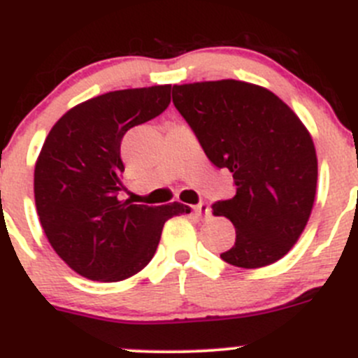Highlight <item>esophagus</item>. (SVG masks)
Instances as JSON below:
<instances>
[{"label":"esophagus","mask_w":358,"mask_h":358,"mask_svg":"<svg viewBox=\"0 0 358 358\" xmlns=\"http://www.w3.org/2000/svg\"><path fill=\"white\" fill-rule=\"evenodd\" d=\"M192 210H194L196 215H199V217H208L210 215V206L206 205V203H199V205H196Z\"/></svg>","instance_id":"esophagus-1"}]
</instances>
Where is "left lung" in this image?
I'll return each instance as SVG.
<instances>
[{"mask_svg": "<svg viewBox=\"0 0 358 358\" xmlns=\"http://www.w3.org/2000/svg\"><path fill=\"white\" fill-rule=\"evenodd\" d=\"M173 103L210 162L233 173L236 194L213 203L235 226L229 265L259 268L295 245L315 205L318 159L299 116L272 92L250 83L173 86Z\"/></svg>", "mask_w": 358, "mask_h": 358, "instance_id": "left-lung-1", "label": "left lung"}]
</instances>
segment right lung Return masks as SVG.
<instances>
[{
	"mask_svg": "<svg viewBox=\"0 0 358 358\" xmlns=\"http://www.w3.org/2000/svg\"><path fill=\"white\" fill-rule=\"evenodd\" d=\"M171 86L118 90L66 111L51 129L35 164V205L56 255L79 275L116 282L141 272L155 255L164 222L190 213L120 201V155L129 129L159 116Z\"/></svg>",
	"mask_w": 358,
	"mask_h": 358,
	"instance_id": "right-lung-1",
	"label": "right lung"
}]
</instances>
